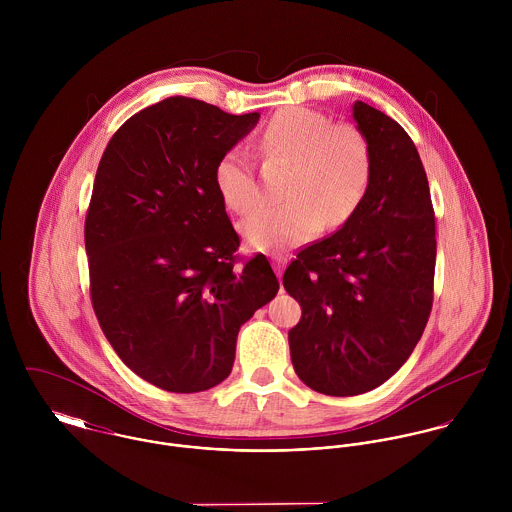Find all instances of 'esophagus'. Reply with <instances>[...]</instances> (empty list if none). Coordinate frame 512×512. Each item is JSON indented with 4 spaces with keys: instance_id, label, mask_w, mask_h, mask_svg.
<instances>
[{
    "instance_id": "1",
    "label": "esophagus",
    "mask_w": 512,
    "mask_h": 512,
    "mask_svg": "<svg viewBox=\"0 0 512 512\" xmlns=\"http://www.w3.org/2000/svg\"><path fill=\"white\" fill-rule=\"evenodd\" d=\"M272 262H274V270H276L278 276L282 278V272H284V268H286V264H288V258H286V256H272Z\"/></svg>"
}]
</instances>
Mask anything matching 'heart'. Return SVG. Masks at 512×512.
I'll return each mask as SVG.
<instances>
[{
  "label": "heart",
  "instance_id": "obj_1",
  "mask_svg": "<svg viewBox=\"0 0 512 512\" xmlns=\"http://www.w3.org/2000/svg\"><path fill=\"white\" fill-rule=\"evenodd\" d=\"M262 147L292 165L282 205L262 207L242 220L240 230L256 250L280 252L313 238L323 224L337 228L353 217L365 199L372 155L365 134L311 108H286L270 118ZM222 201L236 213L252 211L260 201L248 151L230 147L215 167Z\"/></svg>",
  "mask_w": 512,
  "mask_h": 512
}]
</instances>
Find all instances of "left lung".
<instances>
[{
    "label": "left lung",
    "mask_w": 512,
    "mask_h": 512,
    "mask_svg": "<svg viewBox=\"0 0 512 512\" xmlns=\"http://www.w3.org/2000/svg\"><path fill=\"white\" fill-rule=\"evenodd\" d=\"M353 118L372 155L365 199L284 274L301 305L288 333L293 368L327 396L386 382L418 345L434 301L436 217L420 153L398 122L365 102L353 104Z\"/></svg>",
    "instance_id": "1"
}]
</instances>
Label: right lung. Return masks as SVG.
Instances as JSON below:
<instances>
[{
	"label": "right lung",
	"instance_id": "right-lung-1",
	"mask_svg": "<svg viewBox=\"0 0 512 512\" xmlns=\"http://www.w3.org/2000/svg\"><path fill=\"white\" fill-rule=\"evenodd\" d=\"M258 120L171 96L126 120L98 163L84 222L92 307L124 365L161 390L220 384L240 327L280 290L264 254L238 260L215 183L220 155Z\"/></svg>",
	"mask_w": 512,
	"mask_h": 512
}]
</instances>
